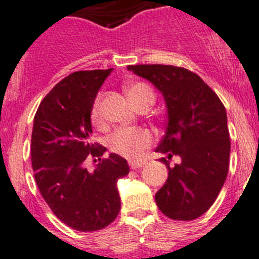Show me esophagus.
I'll return each instance as SVG.
<instances>
[{"instance_id":"obj_1","label":"esophagus","mask_w":259,"mask_h":259,"mask_svg":"<svg viewBox=\"0 0 259 259\" xmlns=\"http://www.w3.org/2000/svg\"><path fill=\"white\" fill-rule=\"evenodd\" d=\"M144 165H146V163L142 162V161H130V162H129L130 168H133V170H137V168L143 167Z\"/></svg>"}]
</instances>
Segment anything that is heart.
Here are the masks:
<instances>
[{"label": "heart", "instance_id": "1", "mask_svg": "<svg viewBox=\"0 0 259 259\" xmlns=\"http://www.w3.org/2000/svg\"><path fill=\"white\" fill-rule=\"evenodd\" d=\"M127 97L137 108L144 106L151 107L156 100L153 88L144 81H135L125 87ZM91 121L94 126L102 127L105 124L102 108H101V96L96 97L91 110ZM153 142V135L144 127H120L110 137L108 146L115 153L129 159H137L149 148Z\"/></svg>", "mask_w": 259, "mask_h": 259}]
</instances>
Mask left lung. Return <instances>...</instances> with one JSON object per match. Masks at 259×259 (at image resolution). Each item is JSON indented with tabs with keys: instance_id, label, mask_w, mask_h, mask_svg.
<instances>
[{
	"instance_id": "8db88e82",
	"label": "left lung",
	"mask_w": 259,
	"mask_h": 259,
	"mask_svg": "<svg viewBox=\"0 0 259 259\" xmlns=\"http://www.w3.org/2000/svg\"><path fill=\"white\" fill-rule=\"evenodd\" d=\"M127 69L162 92L167 129L157 152L168 178L156 193L159 211L176 221H192L213 204L229 172L230 134L226 110L195 72L172 65H129ZM172 155L181 163L169 167Z\"/></svg>"
}]
</instances>
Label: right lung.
<instances>
[{
	"mask_svg": "<svg viewBox=\"0 0 259 259\" xmlns=\"http://www.w3.org/2000/svg\"><path fill=\"white\" fill-rule=\"evenodd\" d=\"M112 69L75 71L43 98L31 132V167L43 199L55 216L78 231L106 228L121 207L116 183L129 174L126 159L92 142L91 110ZM88 156L100 163L83 167ZM96 161V159H93Z\"/></svg>",
	"mask_w": 259,
	"mask_h": 259,
	"instance_id": "obj_1",
	"label": "right lung"
}]
</instances>
